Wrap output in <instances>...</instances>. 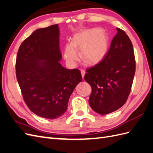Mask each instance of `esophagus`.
Wrapping results in <instances>:
<instances>
[{"label": "esophagus", "mask_w": 153, "mask_h": 153, "mask_svg": "<svg viewBox=\"0 0 153 153\" xmlns=\"http://www.w3.org/2000/svg\"><path fill=\"white\" fill-rule=\"evenodd\" d=\"M80 72H81V75H82V78H84V76H85V71L84 70V69H81Z\"/></svg>", "instance_id": "obj_1"}]
</instances>
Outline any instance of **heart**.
Listing matches in <instances>:
<instances>
[{"mask_svg": "<svg viewBox=\"0 0 153 153\" xmlns=\"http://www.w3.org/2000/svg\"><path fill=\"white\" fill-rule=\"evenodd\" d=\"M108 47V38L101 29H87L73 36L71 45L68 44L64 50V58L69 66L75 67L80 60L78 52L80 50L82 59L90 64L102 60Z\"/></svg>", "mask_w": 153, "mask_h": 153, "instance_id": "obj_1", "label": "heart"}]
</instances>
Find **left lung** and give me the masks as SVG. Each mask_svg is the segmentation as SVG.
Returning <instances> with one entry per match:
<instances>
[{"mask_svg":"<svg viewBox=\"0 0 153 153\" xmlns=\"http://www.w3.org/2000/svg\"><path fill=\"white\" fill-rule=\"evenodd\" d=\"M116 29L104 59L87 69L84 76L92 88L91 107L101 115L113 112L126 102L135 73L131 41L124 30Z\"/></svg>","mask_w":153,"mask_h":153,"instance_id":"8db88e82","label":"left lung"}]
</instances>
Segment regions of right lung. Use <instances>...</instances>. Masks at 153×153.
Instances as JSON below:
<instances>
[{"instance_id":"add662e5","label":"right lung","mask_w":153,"mask_h":153,"mask_svg":"<svg viewBox=\"0 0 153 153\" xmlns=\"http://www.w3.org/2000/svg\"><path fill=\"white\" fill-rule=\"evenodd\" d=\"M58 25L36 30L18 49L16 75L28 108L45 119L66 112L69 99L82 77L79 69H68L59 61Z\"/></svg>"}]
</instances>
